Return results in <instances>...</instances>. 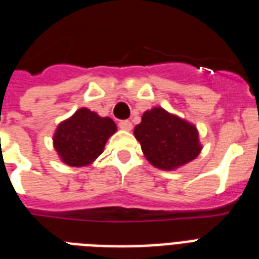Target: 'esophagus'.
Masks as SVG:
<instances>
[{"instance_id": "34e87169", "label": "esophagus", "mask_w": 259, "mask_h": 259, "mask_svg": "<svg viewBox=\"0 0 259 259\" xmlns=\"http://www.w3.org/2000/svg\"><path fill=\"white\" fill-rule=\"evenodd\" d=\"M119 127H121L122 130L130 132V130L133 129V125H132V122L130 121H121L119 122Z\"/></svg>"}]
</instances>
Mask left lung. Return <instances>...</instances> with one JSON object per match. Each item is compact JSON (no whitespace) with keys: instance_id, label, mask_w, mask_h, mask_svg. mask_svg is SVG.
I'll return each instance as SVG.
<instances>
[{"instance_id":"1","label":"left lung","mask_w":259,"mask_h":259,"mask_svg":"<svg viewBox=\"0 0 259 259\" xmlns=\"http://www.w3.org/2000/svg\"><path fill=\"white\" fill-rule=\"evenodd\" d=\"M134 137L141 144L146 160L162 170H175L200 154L201 144L196 126L162 107L142 114L134 127Z\"/></svg>"}]
</instances>
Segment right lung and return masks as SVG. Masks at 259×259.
Instances as JSON below:
<instances>
[{
  "instance_id": "right-lung-1",
  "label": "right lung",
  "mask_w": 259,
  "mask_h": 259,
  "mask_svg": "<svg viewBox=\"0 0 259 259\" xmlns=\"http://www.w3.org/2000/svg\"><path fill=\"white\" fill-rule=\"evenodd\" d=\"M115 132L117 125L111 118L82 107L59 123L52 138L54 148L66 165L86 166L101 156Z\"/></svg>"
}]
</instances>
